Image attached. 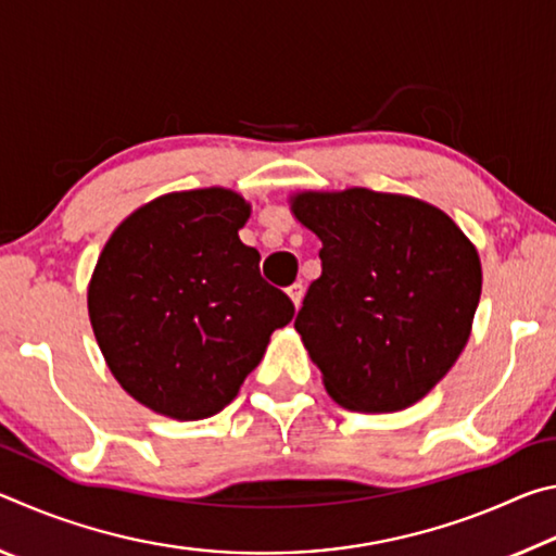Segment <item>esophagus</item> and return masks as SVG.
<instances>
[{
	"label": "esophagus",
	"mask_w": 556,
	"mask_h": 556,
	"mask_svg": "<svg viewBox=\"0 0 556 556\" xmlns=\"http://www.w3.org/2000/svg\"><path fill=\"white\" fill-rule=\"evenodd\" d=\"M287 294H289V299H291V301H294V306L299 308V304H301V296H304V285H301V281H294V285L287 287Z\"/></svg>",
	"instance_id": "1"
}]
</instances>
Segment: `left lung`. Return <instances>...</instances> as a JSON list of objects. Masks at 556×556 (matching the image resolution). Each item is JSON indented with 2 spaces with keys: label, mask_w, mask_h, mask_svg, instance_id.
Listing matches in <instances>:
<instances>
[{
  "label": "left lung",
  "mask_w": 556,
  "mask_h": 556,
  "mask_svg": "<svg viewBox=\"0 0 556 556\" xmlns=\"http://www.w3.org/2000/svg\"><path fill=\"white\" fill-rule=\"evenodd\" d=\"M291 208L324 242L294 328L328 394L353 412L419 402L468 341L483 285L473 244L407 195L301 193Z\"/></svg>",
  "instance_id": "left-lung-1"
}]
</instances>
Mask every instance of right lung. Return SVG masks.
I'll list each match as a JSON object with an SVG mask.
<instances>
[{"mask_svg": "<svg viewBox=\"0 0 556 556\" xmlns=\"http://www.w3.org/2000/svg\"><path fill=\"white\" fill-rule=\"evenodd\" d=\"M250 208L225 188L168 193L112 232L92 271L88 312L112 375L166 417L218 414L294 318L238 238Z\"/></svg>", "mask_w": 556, "mask_h": 556, "instance_id": "1", "label": "right lung"}]
</instances>
